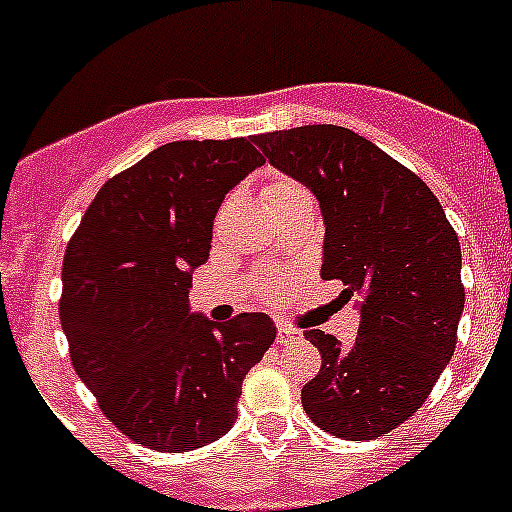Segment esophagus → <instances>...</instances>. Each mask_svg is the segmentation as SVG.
<instances>
[{
    "label": "esophagus",
    "mask_w": 512,
    "mask_h": 512,
    "mask_svg": "<svg viewBox=\"0 0 512 512\" xmlns=\"http://www.w3.org/2000/svg\"><path fill=\"white\" fill-rule=\"evenodd\" d=\"M295 341H300V333L295 328H287V325H279L277 330V343L279 346H292Z\"/></svg>",
    "instance_id": "obj_1"
}]
</instances>
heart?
Wrapping results in <instances>:
<instances>
[{"instance_id": "1", "label": "heart", "mask_w": 512, "mask_h": 512, "mask_svg": "<svg viewBox=\"0 0 512 512\" xmlns=\"http://www.w3.org/2000/svg\"><path fill=\"white\" fill-rule=\"evenodd\" d=\"M264 194H266V202H269V207H277V205H282V202L295 200V197H302V194H310V192H307L300 182H295V179H289V176H279V179H271V182L266 184ZM279 282H282V277H279V274H264V277L259 279L261 295H264L266 300H271V297L277 295Z\"/></svg>"}]
</instances>
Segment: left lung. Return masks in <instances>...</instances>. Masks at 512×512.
Segmentation results:
<instances>
[{
	"mask_svg": "<svg viewBox=\"0 0 512 512\" xmlns=\"http://www.w3.org/2000/svg\"><path fill=\"white\" fill-rule=\"evenodd\" d=\"M284 174L307 184L325 220L320 277L359 297V336L305 330L323 356L302 387L307 418L346 441H372L431 395L464 310L461 248L441 202L415 171L338 125L253 135Z\"/></svg>",
	"mask_w": 512,
	"mask_h": 512,
	"instance_id": "1",
	"label": "left lung"
}]
</instances>
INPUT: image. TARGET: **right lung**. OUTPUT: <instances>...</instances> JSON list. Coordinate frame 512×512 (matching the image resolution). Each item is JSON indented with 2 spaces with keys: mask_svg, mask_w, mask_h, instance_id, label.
<instances>
[{
  "mask_svg": "<svg viewBox=\"0 0 512 512\" xmlns=\"http://www.w3.org/2000/svg\"><path fill=\"white\" fill-rule=\"evenodd\" d=\"M266 158L253 138L176 140L104 182L71 235L61 328L104 418L135 443L182 454L233 428L251 366L274 343L264 312H189L225 194Z\"/></svg>",
  "mask_w": 512,
  "mask_h": 512,
  "instance_id": "1",
  "label": "right lung"
}]
</instances>
